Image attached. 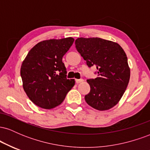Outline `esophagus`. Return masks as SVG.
I'll return each mask as SVG.
<instances>
[{
    "label": "esophagus",
    "instance_id": "34e87169",
    "mask_svg": "<svg viewBox=\"0 0 150 150\" xmlns=\"http://www.w3.org/2000/svg\"><path fill=\"white\" fill-rule=\"evenodd\" d=\"M83 80H82V79H77L76 80V82L77 83H80V82H83Z\"/></svg>",
    "mask_w": 150,
    "mask_h": 150
}]
</instances>
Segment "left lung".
<instances>
[{
  "mask_svg": "<svg viewBox=\"0 0 150 150\" xmlns=\"http://www.w3.org/2000/svg\"><path fill=\"white\" fill-rule=\"evenodd\" d=\"M75 47L89 67L95 66L98 77L87 82L90 92L87 104L98 111H106L119 102L128 87L130 70L124 50L118 43L101 38L80 37Z\"/></svg>",
  "mask_w": 150,
  "mask_h": 150,
  "instance_id": "8db88e82",
  "label": "left lung"
}]
</instances>
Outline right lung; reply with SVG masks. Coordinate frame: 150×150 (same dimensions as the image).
<instances>
[{"instance_id":"right-lung-1","label":"right lung","mask_w":150,"mask_h":150,"mask_svg":"<svg viewBox=\"0 0 150 150\" xmlns=\"http://www.w3.org/2000/svg\"><path fill=\"white\" fill-rule=\"evenodd\" d=\"M74 40L68 37L42 41L29 51L22 62V87L39 107L51 109L60 105L75 85L74 79L66 78V68L62 61Z\"/></svg>"}]
</instances>
